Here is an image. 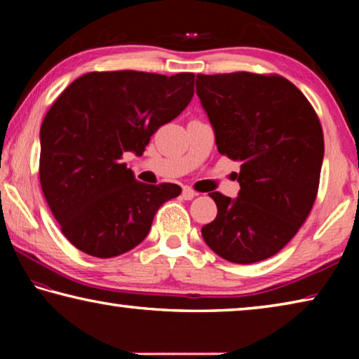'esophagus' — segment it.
Segmentation results:
<instances>
[{
	"label": "esophagus",
	"instance_id": "esophagus-1",
	"mask_svg": "<svg viewBox=\"0 0 359 359\" xmlns=\"http://www.w3.org/2000/svg\"><path fill=\"white\" fill-rule=\"evenodd\" d=\"M194 196H196V191H194L193 188L184 187V190H182V198L187 199V201H190V199H193Z\"/></svg>",
	"mask_w": 359,
	"mask_h": 359
}]
</instances>
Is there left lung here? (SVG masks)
<instances>
[{
  "label": "left lung",
  "instance_id": "8db88e82",
  "mask_svg": "<svg viewBox=\"0 0 359 359\" xmlns=\"http://www.w3.org/2000/svg\"><path fill=\"white\" fill-rule=\"evenodd\" d=\"M196 95L222 155L241 161L238 198L214 191V222L201 233L218 257L250 264L293 239L315 203L325 155L311 102L280 76H196Z\"/></svg>",
  "mask_w": 359,
  "mask_h": 359
}]
</instances>
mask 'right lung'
<instances>
[{
	"label": "right lung",
	"mask_w": 359,
	"mask_h": 359,
	"mask_svg": "<svg viewBox=\"0 0 359 359\" xmlns=\"http://www.w3.org/2000/svg\"><path fill=\"white\" fill-rule=\"evenodd\" d=\"M193 72H88L65 88L41 125L39 179L62 233L96 258L126 253L147 238L175 184L147 185L121 161L190 104Z\"/></svg>",
	"instance_id": "1"
}]
</instances>
